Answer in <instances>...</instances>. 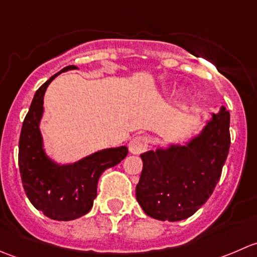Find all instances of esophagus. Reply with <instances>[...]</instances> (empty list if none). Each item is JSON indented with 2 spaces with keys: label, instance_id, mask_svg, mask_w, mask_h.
I'll return each instance as SVG.
<instances>
[{
  "label": "esophagus",
  "instance_id": "esophagus-1",
  "mask_svg": "<svg viewBox=\"0 0 257 257\" xmlns=\"http://www.w3.org/2000/svg\"><path fill=\"white\" fill-rule=\"evenodd\" d=\"M148 148V138L144 136L136 137L129 142V152L132 154H142Z\"/></svg>",
  "mask_w": 257,
  "mask_h": 257
}]
</instances>
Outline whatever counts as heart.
<instances>
[{"mask_svg": "<svg viewBox=\"0 0 257 257\" xmlns=\"http://www.w3.org/2000/svg\"><path fill=\"white\" fill-rule=\"evenodd\" d=\"M189 90L186 89V88H179L178 89V92H177V102L179 103V104L180 105H183V104H185L186 102H188V99H189Z\"/></svg>", "mask_w": 257, "mask_h": 257, "instance_id": "obj_1", "label": "heart"}]
</instances>
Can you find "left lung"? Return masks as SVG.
<instances>
[{"label":"left lung","instance_id":"8db88e82","mask_svg":"<svg viewBox=\"0 0 257 257\" xmlns=\"http://www.w3.org/2000/svg\"><path fill=\"white\" fill-rule=\"evenodd\" d=\"M229 126L230 113L221 107L184 143L155 145L141 155L143 170L136 196L148 216L180 221L208 201L229 154Z\"/></svg>","mask_w":257,"mask_h":257}]
</instances>
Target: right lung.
<instances>
[{
    "label": "right lung",
    "mask_w": 257,
    "mask_h": 257,
    "mask_svg": "<svg viewBox=\"0 0 257 257\" xmlns=\"http://www.w3.org/2000/svg\"><path fill=\"white\" fill-rule=\"evenodd\" d=\"M72 69L77 67H64L38 88L23 120L18 152L21 179L28 200L49 219L58 221H69L87 214L97 196L102 173L119 164L128 154V148L121 145L98 150L67 164L47 154L40 128L45 112V93L57 76Z\"/></svg>",
    "instance_id": "add662e5"
}]
</instances>
